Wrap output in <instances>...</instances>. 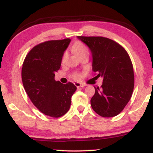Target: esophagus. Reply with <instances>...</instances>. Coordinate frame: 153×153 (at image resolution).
I'll use <instances>...</instances> for the list:
<instances>
[{
	"instance_id": "34e87169",
	"label": "esophagus",
	"mask_w": 153,
	"mask_h": 153,
	"mask_svg": "<svg viewBox=\"0 0 153 153\" xmlns=\"http://www.w3.org/2000/svg\"><path fill=\"white\" fill-rule=\"evenodd\" d=\"M75 85L76 86L77 88H80V87H84L85 86V85H83V84H81L80 83V82H75Z\"/></svg>"
}]
</instances>
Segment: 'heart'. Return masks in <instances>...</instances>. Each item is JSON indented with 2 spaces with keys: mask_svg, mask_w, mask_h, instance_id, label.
<instances>
[{
  "mask_svg": "<svg viewBox=\"0 0 153 153\" xmlns=\"http://www.w3.org/2000/svg\"><path fill=\"white\" fill-rule=\"evenodd\" d=\"M73 52H74V53L76 54L78 57H79V56L81 55L82 54L88 52V50L87 47H85V45L82 42H75L74 45H73ZM66 58L67 54L65 53L63 54L62 57V62H64L66 59ZM80 77L81 76H80V75L79 74V73H75V74L73 75V78H74L75 80H79V79L80 78Z\"/></svg>",
  "mask_w": 153,
  "mask_h": 153,
  "instance_id": "heart-1",
  "label": "heart"
}]
</instances>
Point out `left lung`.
<instances>
[{"label": "left lung", "instance_id": "8db88e82", "mask_svg": "<svg viewBox=\"0 0 153 153\" xmlns=\"http://www.w3.org/2000/svg\"><path fill=\"white\" fill-rule=\"evenodd\" d=\"M77 37L91 50L93 71L103 78L102 85L94 87L91 107L101 117L118 115L127 106L134 89V70L129 54L122 45L108 38Z\"/></svg>", "mask_w": 153, "mask_h": 153}]
</instances>
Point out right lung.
<instances>
[{
  "instance_id": "add662e5",
  "label": "right lung",
  "mask_w": 153,
  "mask_h": 153,
  "mask_svg": "<svg viewBox=\"0 0 153 153\" xmlns=\"http://www.w3.org/2000/svg\"><path fill=\"white\" fill-rule=\"evenodd\" d=\"M70 42L67 38L39 44L29 51L22 65L23 85L31 102L42 113L54 118L68 111L77 89L71 82L62 84L54 80Z\"/></svg>"
}]
</instances>
